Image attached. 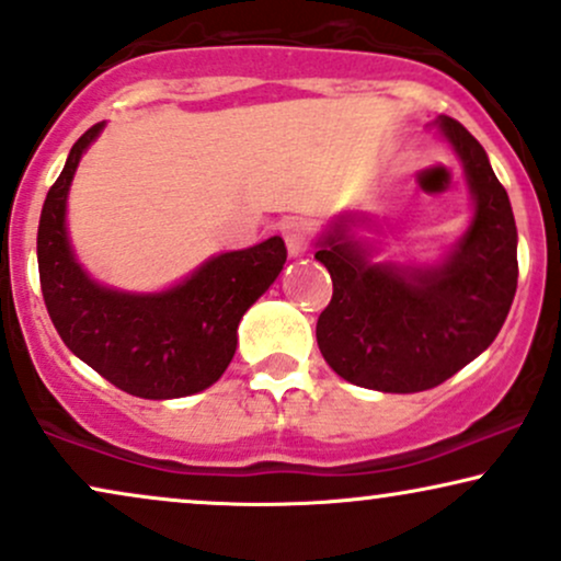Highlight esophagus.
Instances as JSON below:
<instances>
[{
	"label": "esophagus",
	"instance_id": "34e87169",
	"mask_svg": "<svg viewBox=\"0 0 561 561\" xmlns=\"http://www.w3.org/2000/svg\"><path fill=\"white\" fill-rule=\"evenodd\" d=\"M282 238L287 242L289 255H302L308 251L310 229L302 219H287L285 225H282Z\"/></svg>",
	"mask_w": 561,
	"mask_h": 561
}]
</instances>
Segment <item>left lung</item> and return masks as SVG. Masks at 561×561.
<instances>
[{"label":"left lung","instance_id":"left-lung-1","mask_svg":"<svg viewBox=\"0 0 561 561\" xmlns=\"http://www.w3.org/2000/svg\"><path fill=\"white\" fill-rule=\"evenodd\" d=\"M434 127L468 180L473 216L431 263L374 261L355 234L368 216L345 211L316 240L334 295L316 323L323 360L357 387L413 394L476 360L507 319L517 289V227L483 146L451 117Z\"/></svg>","mask_w":561,"mask_h":561}]
</instances>
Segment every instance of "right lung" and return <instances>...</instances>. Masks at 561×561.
<instances>
[{
	"label": "right lung",
	"instance_id": "right-lung-1",
	"mask_svg": "<svg viewBox=\"0 0 561 561\" xmlns=\"http://www.w3.org/2000/svg\"><path fill=\"white\" fill-rule=\"evenodd\" d=\"M106 123L78 138L46 193L38 221V276L46 310L67 347L114 387L144 400H178L221 379L245 310L274 285L287 261L282 238L211 255L178 285L127 293L85 272L67 234L72 178Z\"/></svg>",
	"mask_w": 561,
	"mask_h": 561
}]
</instances>
